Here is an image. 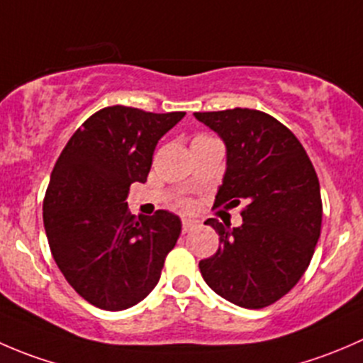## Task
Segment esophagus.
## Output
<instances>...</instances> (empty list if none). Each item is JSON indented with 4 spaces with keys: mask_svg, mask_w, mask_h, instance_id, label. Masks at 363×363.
Returning <instances> with one entry per match:
<instances>
[{
    "mask_svg": "<svg viewBox=\"0 0 363 363\" xmlns=\"http://www.w3.org/2000/svg\"><path fill=\"white\" fill-rule=\"evenodd\" d=\"M196 226H199V221H196V219H182V232H189V230L196 228Z\"/></svg>",
    "mask_w": 363,
    "mask_h": 363,
    "instance_id": "34e87169",
    "label": "esophagus"
}]
</instances>
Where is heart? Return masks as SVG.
Here are the masks:
<instances>
[{"label":"heart","mask_w":363,"mask_h":363,"mask_svg":"<svg viewBox=\"0 0 363 363\" xmlns=\"http://www.w3.org/2000/svg\"><path fill=\"white\" fill-rule=\"evenodd\" d=\"M182 207H188V203H186V202H184V203H182Z\"/></svg>","instance_id":"1"}]
</instances>
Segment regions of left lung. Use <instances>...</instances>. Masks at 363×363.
<instances>
[{
    "label": "left lung",
    "instance_id": "obj_1",
    "mask_svg": "<svg viewBox=\"0 0 363 363\" xmlns=\"http://www.w3.org/2000/svg\"><path fill=\"white\" fill-rule=\"evenodd\" d=\"M226 145V172L214 205L246 203L242 225L205 221L219 250L199 263L205 283L246 309L277 302L309 267L321 232L320 181L298 138L252 108L195 112Z\"/></svg>",
    "mask_w": 363,
    "mask_h": 363
}]
</instances>
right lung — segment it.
<instances>
[{"instance_id": "add662e5", "label": "right lung", "mask_w": 363, "mask_h": 363, "mask_svg": "<svg viewBox=\"0 0 363 363\" xmlns=\"http://www.w3.org/2000/svg\"><path fill=\"white\" fill-rule=\"evenodd\" d=\"M184 116L105 107L54 164L43 200L50 252L69 286L100 309H128L151 294L181 235L179 216L135 218L126 199L133 182L147 181L160 138Z\"/></svg>"}]
</instances>
